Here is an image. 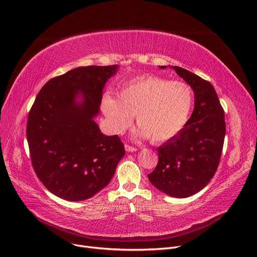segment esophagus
Instances as JSON below:
<instances>
[{
	"label": "esophagus",
	"mask_w": 257,
	"mask_h": 257,
	"mask_svg": "<svg viewBox=\"0 0 257 257\" xmlns=\"http://www.w3.org/2000/svg\"><path fill=\"white\" fill-rule=\"evenodd\" d=\"M125 150L127 152H136V151H138V149L134 148V147H131L129 145H125Z\"/></svg>",
	"instance_id": "obj_1"
}]
</instances>
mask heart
<instances>
[{"instance_id": "1", "label": "heart", "mask_w": 257, "mask_h": 257, "mask_svg": "<svg viewBox=\"0 0 257 257\" xmlns=\"http://www.w3.org/2000/svg\"><path fill=\"white\" fill-rule=\"evenodd\" d=\"M192 105L189 84L152 75L127 81L118 91V99L105 95L101 103L114 133H123L135 115L141 133L152 143H163L176 136L189 118Z\"/></svg>"}]
</instances>
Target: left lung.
Wrapping results in <instances>:
<instances>
[{
    "label": "left lung",
    "mask_w": 257,
    "mask_h": 257,
    "mask_svg": "<svg viewBox=\"0 0 257 257\" xmlns=\"http://www.w3.org/2000/svg\"><path fill=\"white\" fill-rule=\"evenodd\" d=\"M169 67L192 88L194 109L183 129L157 149L158 163L148 178L163 193L184 198L200 191L214 177L226 128L224 110L211 82L184 68Z\"/></svg>",
    "instance_id": "8db88e82"
}]
</instances>
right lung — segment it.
<instances>
[{
	"mask_svg": "<svg viewBox=\"0 0 257 257\" xmlns=\"http://www.w3.org/2000/svg\"><path fill=\"white\" fill-rule=\"evenodd\" d=\"M117 68L78 67L51 78L29 112L27 139L33 168L58 197L80 201L94 196L108 185L125 155L118 136L104 135L94 121L104 85Z\"/></svg>",
	"mask_w": 257,
	"mask_h": 257,
	"instance_id": "obj_1",
	"label": "right lung"
}]
</instances>
